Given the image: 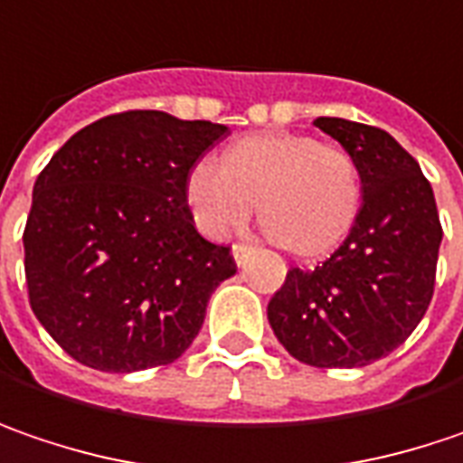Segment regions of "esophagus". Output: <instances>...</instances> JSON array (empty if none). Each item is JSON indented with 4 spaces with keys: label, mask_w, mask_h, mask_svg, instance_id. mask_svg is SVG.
I'll use <instances>...</instances> for the list:
<instances>
[{
    "label": "esophagus",
    "mask_w": 463,
    "mask_h": 463,
    "mask_svg": "<svg viewBox=\"0 0 463 463\" xmlns=\"http://www.w3.org/2000/svg\"><path fill=\"white\" fill-rule=\"evenodd\" d=\"M232 255H234L237 266H244V263H247V258L252 255V244H247V242L232 244Z\"/></svg>",
    "instance_id": "obj_1"
}]
</instances>
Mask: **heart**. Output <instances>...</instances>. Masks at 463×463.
Here are the masks:
<instances>
[{
  "instance_id": "obj_1",
  "label": "heart",
  "mask_w": 463,
  "mask_h": 463,
  "mask_svg": "<svg viewBox=\"0 0 463 463\" xmlns=\"http://www.w3.org/2000/svg\"><path fill=\"white\" fill-rule=\"evenodd\" d=\"M187 203L208 234L242 229L255 203L266 234L315 260L346 240L362 208V174L352 153L299 132H258L232 143L221 166L197 161Z\"/></svg>"
}]
</instances>
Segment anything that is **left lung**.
<instances>
[{
    "instance_id": "left-lung-1",
    "label": "left lung",
    "mask_w": 463,
    "mask_h": 463,
    "mask_svg": "<svg viewBox=\"0 0 463 463\" xmlns=\"http://www.w3.org/2000/svg\"><path fill=\"white\" fill-rule=\"evenodd\" d=\"M315 128L357 161L362 208L323 266L287 273L268 302V323L305 364L364 367L425 317L443 229L420 164L385 129L338 117H317Z\"/></svg>"
}]
</instances>
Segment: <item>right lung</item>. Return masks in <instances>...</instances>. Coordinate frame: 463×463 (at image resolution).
Segmentation results:
<instances>
[{
	"label": "right lung",
	"mask_w": 463,
	"mask_h": 463,
	"mask_svg": "<svg viewBox=\"0 0 463 463\" xmlns=\"http://www.w3.org/2000/svg\"><path fill=\"white\" fill-rule=\"evenodd\" d=\"M226 125L122 111L75 132L33 184L23 232L35 317L85 367L135 373L184 354L229 247L197 234L187 174Z\"/></svg>",
	"instance_id": "right-lung-1"
}]
</instances>
